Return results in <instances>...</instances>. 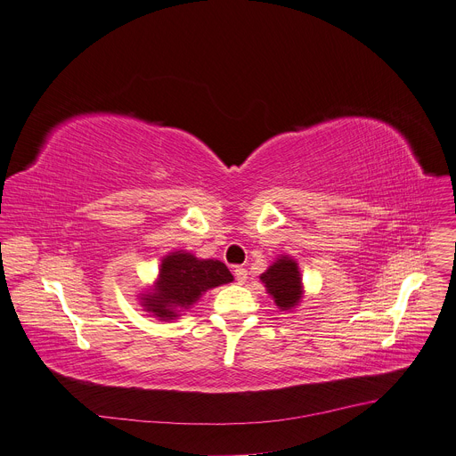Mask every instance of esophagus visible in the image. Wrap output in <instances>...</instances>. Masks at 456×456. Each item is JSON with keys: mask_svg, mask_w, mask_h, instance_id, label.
Returning <instances> with one entry per match:
<instances>
[{"mask_svg": "<svg viewBox=\"0 0 456 456\" xmlns=\"http://www.w3.org/2000/svg\"><path fill=\"white\" fill-rule=\"evenodd\" d=\"M234 279L238 281V284H244L248 281V269L246 267H236L234 269Z\"/></svg>", "mask_w": 456, "mask_h": 456, "instance_id": "esophagus-1", "label": "esophagus"}]
</instances>
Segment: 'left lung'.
<instances>
[{
  "label": "left lung",
  "mask_w": 456,
  "mask_h": 456,
  "mask_svg": "<svg viewBox=\"0 0 456 456\" xmlns=\"http://www.w3.org/2000/svg\"><path fill=\"white\" fill-rule=\"evenodd\" d=\"M260 281L264 282L267 293L275 300V305L282 312H289L297 308V305L302 298V279L297 262L282 255L275 262H273L265 273L260 275Z\"/></svg>",
  "instance_id": "obj_1"
}]
</instances>
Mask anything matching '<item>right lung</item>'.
<instances>
[{
    "label": "right lung",
    "instance_id": "1",
    "mask_svg": "<svg viewBox=\"0 0 456 456\" xmlns=\"http://www.w3.org/2000/svg\"><path fill=\"white\" fill-rule=\"evenodd\" d=\"M227 282H232V275L224 262L175 251L161 260L159 277L148 293H142L141 306L161 321H172L181 310L196 305L207 289Z\"/></svg>",
    "mask_w": 456,
    "mask_h": 456
}]
</instances>
